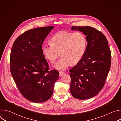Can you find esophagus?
Instances as JSON below:
<instances>
[{
	"label": "esophagus",
	"instance_id": "esophagus-1",
	"mask_svg": "<svg viewBox=\"0 0 121 121\" xmlns=\"http://www.w3.org/2000/svg\"><path fill=\"white\" fill-rule=\"evenodd\" d=\"M65 73L64 72H62V71H59V76L61 77Z\"/></svg>",
	"mask_w": 121,
	"mask_h": 121
}]
</instances>
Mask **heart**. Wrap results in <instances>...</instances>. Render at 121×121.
Returning <instances> with one entry per match:
<instances>
[{"label": "heart", "mask_w": 121, "mask_h": 121, "mask_svg": "<svg viewBox=\"0 0 121 121\" xmlns=\"http://www.w3.org/2000/svg\"><path fill=\"white\" fill-rule=\"evenodd\" d=\"M50 42L51 44L42 45V54L47 60L53 63L60 52L61 58L53 65L59 70L65 69L71 63H78L83 57L87 47L85 36L78 31H59L51 37Z\"/></svg>", "instance_id": "heart-1"}]
</instances>
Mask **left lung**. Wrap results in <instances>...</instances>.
<instances>
[{"label": "left lung", "instance_id": "8db88e82", "mask_svg": "<svg viewBox=\"0 0 121 121\" xmlns=\"http://www.w3.org/2000/svg\"><path fill=\"white\" fill-rule=\"evenodd\" d=\"M71 29L82 32L87 45L82 58L69 70L70 91L76 99H87L96 95L104 85L111 67V51L106 38L97 29L89 26H73Z\"/></svg>", "mask_w": 121, "mask_h": 121}]
</instances>
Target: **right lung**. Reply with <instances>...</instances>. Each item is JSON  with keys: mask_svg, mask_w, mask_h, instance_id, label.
<instances>
[{"mask_svg": "<svg viewBox=\"0 0 121 121\" xmlns=\"http://www.w3.org/2000/svg\"><path fill=\"white\" fill-rule=\"evenodd\" d=\"M54 26L31 29L16 39L10 57V72L21 93L33 102L48 100L59 78L56 70L48 71L49 65L41 47Z\"/></svg>", "mask_w": 121, "mask_h": 121, "instance_id": "add662e5", "label": "right lung"}]
</instances>
